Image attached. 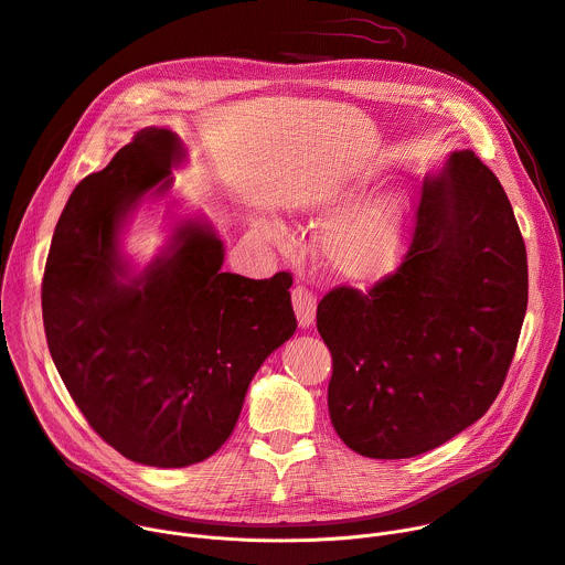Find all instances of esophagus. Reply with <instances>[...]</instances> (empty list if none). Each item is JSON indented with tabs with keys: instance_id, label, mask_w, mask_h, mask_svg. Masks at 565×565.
I'll use <instances>...</instances> for the list:
<instances>
[{
	"instance_id": "esophagus-1",
	"label": "esophagus",
	"mask_w": 565,
	"mask_h": 565,
	"mask_svg": "<svg viewBox=\"0 0 565 565\" xmlns=\"http://www.w3.org/2000/svg\"><path fill=\"white\" fill-rule=\"evenodd\" d=\"M291 300H294V312H296L298 326L302 330L312 328L317 321V296L306 287H296L291 291Z\"/></svg>"
}]
</instances>
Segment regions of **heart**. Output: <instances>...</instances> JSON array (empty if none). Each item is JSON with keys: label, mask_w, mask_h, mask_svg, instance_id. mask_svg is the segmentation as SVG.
I'll list each match as a JSON object with an SVG mask.
<instances>
[{"label": "heart", "mask_w": 565, "mask_h": 565, "mask_svg": "<svg viewBox=\"0 0 565 565\" xmlns=\"http://www.w3.org/2000/svg\"><path fill=\"white\" fill-rule=\"evenodd\" d=\"M373 183L369 169L315 181L298 196V207L317 222L319 253L332 276L351 285H373L394 274L407 250L412 196L405 190L360 201Z\"/></svg>", "instance_id": "obj_1"}]
</instances>
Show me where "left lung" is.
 Segmentation results:
<instances>
[{
    "label": "left lung",
    "instance_id": "1",
    "mask_svg": "<svg viewBox=\"0 0 565 565\" xmlns=\"http://www.w3.org/2000/svg\"><path fill=\"white\" fill-rule=\"evenodd\" d=\"M527 312V253L495 173L452 151L427 173L409 250L369 294L317 308L339 439L371 459L450 441L498 398Z\"/></svg>",
    "mask_w": 565,
    "mask_h": 565
}]
</instances>
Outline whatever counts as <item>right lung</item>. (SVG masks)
Returning <instances> with one entry per match:
<instances>
[{"instance_id": "obj_1", "label": "right lung", "mask_w": 565, "mask_h": 565, "mask_svg": "<svg viewBox=\"0 0 565 565\" xmlns=\"http://www.w3.org/2000/svg\"><path fill=\"white\" fill-rule=\"evenodd\" d=\"M185 147L169 128L136 134L72 192L42 278L52 360L90 427L126 459L183 468L231 437L246 388L294 334L291 276L222 271L210 222L179 220L145 269L121 250L138 205L171 190Z\"/></svg>"}]
</instances>
